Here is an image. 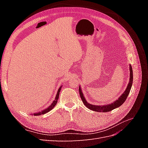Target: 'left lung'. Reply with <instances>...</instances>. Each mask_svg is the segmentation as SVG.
I'll list each match as a JSON object with an SVG mask.
<instances>
[{
    "instance_id": "1",
    "label": "left lung",
    "mask_w": 148,
    "mask_h": 148,
    "mask_svg": "<svg viewBox=\"0 0 148 148\" xmlns=\"http://www.w3.org/2000/svg\"><path fill=\"white\" fill-rule=\"evenodd\" d=\"M130 82L129 84H128L127 89H125V92L122 94V96H121L117 100H116L114 102L112 103V104H110L109 105H106V106H95V105H92L88 104L86 99H84V97L83 96V94L82 92V89L80 88V86L79 87V92L80 95V97H81V99L84 103V104L85 106L87 107L88 109H91L92 110L96 111V112H110L111 110H114V109L117 108V107H120V106H122V104H123V102L125 101V100L127 99V98L129 95L130 91V89L132 86V83H133V70H132V67L130 65Z\"/></svg>"
}]
</instances>
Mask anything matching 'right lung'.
I'll use <instances>...</instances> for the list:
<instances>
[{
    "label": "right lung",
    "mask_w": 148,
    "mask_h": 148,
    "mask_svg": "<svg viewBox=\"0 0 148 148\" xmlns=\"http://www.w3.org/2000/svg\"><path fill=\"white\" fill-rule=\"evenodd\" d=\"M61 88H62V87H60L59 89V90H58L57 94L56 97V99H55L54 101H53L52 102V104H51V106H49V107H48V108H46L45 110H42L41 112H38V113H34V114H33L34 115L37 116V115H40L46 114V113L50 111L51 110H52V109L53 108V107H55V106L56 105L57 102V100H58V99H59V93H60V90H61Z\"/></svg>",
    "instance_id": "right-lung-1"
}]
</instances>
